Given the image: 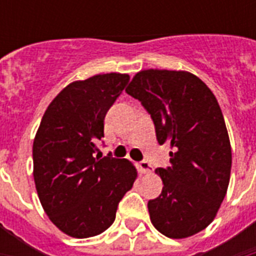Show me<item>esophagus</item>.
<instances>
[{
    "instance_id": "34e87169",
    "label": "esophagus",
    "mask_w": 256,
    "mask_h": 256,
    "mask_svg": "<svg viewBox=\"0 0 256 256\" xmlns=\"http://www.w3.org/2000/svg\"><path fill=\"white\" fill-rule=\"evenodd\" d=\"M138 168H140V171L142 172V174H152V166L150 164H148V160H144V162H140V164H138Z\"/></svg>"
}]
</instances>
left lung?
<instances>
[{"instance_id":"1","label":"left lung","mask_w":256,"mask_h":256,"mask_svg":"<svg viewBox=\"0 0 256 256\" xmlns=\"http://www.w3.org/2000/svg\"><path fill=\"white\" fill-rule=\"evenodd\" d=\"M126 92L150 112L160 144L171 148L170 166L156 170L162 192L148 203L152 226L172 239L198 234L215 219L230 183L231 144L218 100L184 70H140Z\"/></svg>"}]
</instances>
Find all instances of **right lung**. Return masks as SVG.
<instances>
[{"label": "right lung", "instance_id": "right-lung-1", "mask_svg": "<svg viewBox=\"0 0 256 256\" xmlns=\"http://www.w3.org/2000/svg\"><path fill=\"white\" fill-rule=\"evenodd\" d=\"M128 74H96L64 88L46 108L33 142V176L42 208L72 238L112 226L138 172L128 160L94 156L104 120Z\"/></svg>", "mask_w": 256, "mask_h": 256}]
</instances>
